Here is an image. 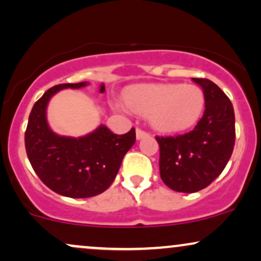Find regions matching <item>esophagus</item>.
<instances>
[{"instance_id":"esophagus-1","label":"esophagus","mask_w":261,"mask_h":261,"mask_svg":"<svg viewBox=\"0 0 261 261\" xmlns=\"http://www.w3.org/2000/svg\"><path fill=\"white\" fill-rule=\"evenodd\" d=\"M147 136H148V134L144 133V131L141 130V128H136V139L137 140H142Z\"/></svg>"}]
</instances>
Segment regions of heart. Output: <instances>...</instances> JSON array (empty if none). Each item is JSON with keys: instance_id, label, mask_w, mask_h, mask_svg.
Returning a JSON list of instances; mask_svg holds the SVG:
<instances>
[{"instance_id": "b5f03b06", "label": "heart", "mask_w": 261, "mask_h": 261, "mask_svg": "<svg viewBox=\"0 0 261 261\" xmlns=\"http://www.w3.org/2000/svg\"><path fill=\"white\" fill-rule=\"evenodd\" d=\"M128 108L148 115L150 126L161 133L174 134L188 130L202 117L205 96L196 85L147 84L135 85L125 92ZM120 109H126L117 103Z\"/></svg>"}]
</instances>
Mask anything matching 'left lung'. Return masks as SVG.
Masks as SVG:
<instances>
[{
    "mask_svg": "<svg viewBox=\"0 0 261 261\" xmlns=\"http://www.w3.org/2000/svg\"><path fill=\"white\" fill-rule=\"evenodd\" d=\"M205 96V111L190 133L155 139L161 148L159 170L164 184L176 192L194 193L209 186L225 169L233 152L234 112L218 85L196 79Z\"/></svg>",
    "mask_w": 261,
    "mask_h": 261,
    "instance_id": "obj_1",
    "label": "left lung"
}]
</instances>
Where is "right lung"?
<instances>
[{
	"mask_svg": "<svg viewBox=\"0 0 261 261\" xmlns=\"http://www.w3.org/2000/svg\"><path fill=\"white\" fill-rule=\"evenodd\" d=\"M89 81L56 85L34 105L25 131V148L31 166L47 187L70 198H89L112 185L122 158L136 141L135 128L125 135L113 134L100 124L80 137L56 134L47 120V107L56 93L84 89ZM106 92L105 84L99 93Z\"/></svg>",
	"mask_w": 261,
	"mask_h": 261,
	"instance_id": "add662e5",
	"label": "right lung"
}]
</instances>
